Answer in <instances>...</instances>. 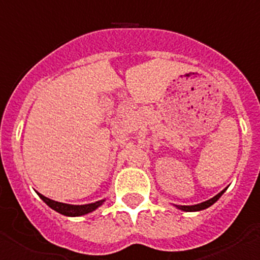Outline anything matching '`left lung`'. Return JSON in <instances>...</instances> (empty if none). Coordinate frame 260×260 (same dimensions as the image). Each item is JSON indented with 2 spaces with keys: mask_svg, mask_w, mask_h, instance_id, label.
<instances>
[{
  "mask_svg": "<svg viewBox=\"0 0 260 260\" xmlns=\"http://www.w3.org/2000/svg\"><path fill=\"white\" fill-rule=\"evenodd\" d=\"M225 190H226V189H224V190H222V191H220L219 194L215 195L213 198L208 199V201H206V202H202V203H199V204H194V206H176V204H174V206H176V207L178 208V210L185 211V212H195V211L206 210V208L211 207V206H212L213 203H216V202L219 201V198H220V197H221L222 194H224Z\"/></svg>",
  "mask_w": 260,
  "mask_h": 260,
  "instance_id": "left-lung-1",
  "label": "left lung"
}]
</instances>
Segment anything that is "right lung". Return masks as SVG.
<instances>
[{
	"label": "right lung",
	"mask_w": 260,
	"mask_h": 260,
	"mask_svg": "<svg viewBox=\"0 0 260 260\" xmlns=\"http://www.w3.org/2000/svg\"><path fill=\"white\" fill-rule=\"evenodd\" d=\"M39 194V192H38ZM43 201L49 206L52 210H54L56 212L61 213V215H65V216H71V217H74V216H83L87 215V213L92 212L95 211L96 208H99L102 206L103 203L105 202V199L103 201H99L95 202V203H89V204H82V206H74V204H66V203H61V202H56V201H52V199L47 198L44 195L39 194Z\"/></svg>",
	"instance_id": "right-lung-1"
}]
</instances>
